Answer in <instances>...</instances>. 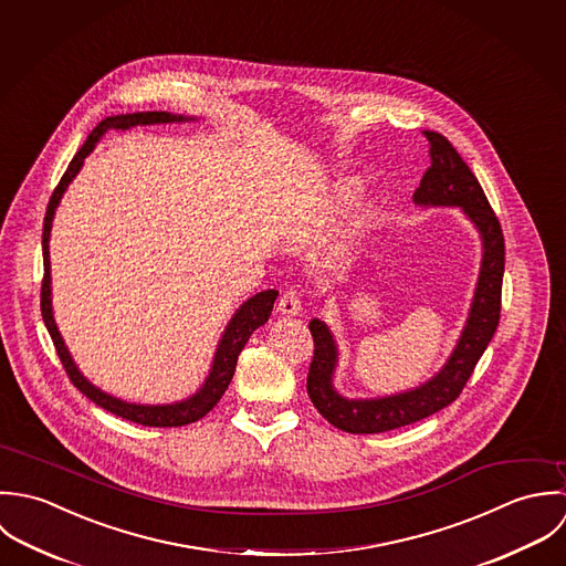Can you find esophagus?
I'll list each match as a JSON object with an SVG mask.
<instances>
[{
  "mask_svg": "<svg viewBox=\"0 0 566 566\" xmlns=\"http://www.w3.org/2000/svg\"><path fill=\"white\" fill-rule=\"evenodd\" d=\"M277 311L282 313V315H286V317H293V315H300V311H302V297H300V293L297 291H286L282 297H280V302H277Z\"/></svg>",
  "mask_w": 566,
  "mask_h": 566,
  "instance_id": "esophagus-1",
  "label": "esophagus"
}]
</instances>
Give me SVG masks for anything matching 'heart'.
<instances>
[{
  "label": "heart",
  "mask_w": 566,
  "mask_h": 566,
  "mask_svg": "<svg viewBox=\"0 0 566 566\" xmlns=\"http://www.w3.org/2000/svg\"><path fill=\"white\" fill-rule=\"evenodd\" d=\"M360 192V181L354 177H343L339 181H335L331 186V195H328V203H326V214H333L339 210L340 203L354 199ZM371 223V210L369 208H358L352 214H347L340 226L337 227L331 249H328V260L333 264H345L358 242V238L363 235V231Z\"/></svg>",
  "instance_id": "obj_1"
}]
</instances>
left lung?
<instances>
[{"mask_svg": "<svg viewBox=\"0 0 566 566\" xmlns=\"http://www.w3.org/2000/svg\"><path fill=\"white\" fill-rule=\"evenodd\" d=\"M424 137L429 142L431 166L427 168L420 188L413 192V203L424 208H461L472 226L479 229L483 258L472 306L447 365L433 378L416 389L369 400H349L335 389L333 376L339 349L331 328L324 322L313 319L308 328L315 340V354L306 389L315 409L345 433H385L424 420L449 407L472 376L474 365L494 337L501 319V286L505 269V240L501 223L476 177L452 148L451 142L436 130H424Z\"/></svg>", "mask_w": 566, "mask_h": 566, "instance_id": "8db88e82", "label": "left lung"}]
</instances>
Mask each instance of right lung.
I'll return each instance as SVG.
<instances>
[{
	"label": "right lung",
	"instance_id": "add662e5",
	"mask_svg": "<svg viewBox=\"0 0 566 566\" xmlns=\"http://www.w3.org/2000/svg\"><path fill=\"white\" fill-rule=\"evenodd\" d=\"M195 117H184V115H172L168 112H142V114L112 115L105 117L87 137V142L81 146V150L74 155V159L70 161L65 175L61 177L59 186L54 188L48 210H45V221H43V282H41V315L45 322V328L50 333V337L54 340L56 354L70 376V380L74 382V387L81 389V394H85L92 402H96L98 407L112 411L114 416H119L124 420L144 424V427H184L190 422L201 420L203 416H208L217 402L223 398L231 376L235 371V363H238V354L242 352L244 343L253 335L255 328L264 326L271 317L273 304L277 300V291L269 289L262 293H255L253 297H249L231 317V322L227 324L226 333L219 340L217 354H214V363L210 369V376L206 378V382L201 385V389L181 400V402H172V405H135V402H124L119 398H114L109 394H105L103 389H98L96 385H92L81 369L76 367L72 354L65 347V340L61 337L54 315H52V277H50V231H52V219L56 212V206L61 203V197L65 195L67 186L72 184V179L78 175V170L83 168L85 157L96 148V144L101 142V137L112 130V128H135V126H146V124H166V122H190Z\"/></svg>",
	"mask_w": 566,
	"mask_h": 566
}]
</instances>
